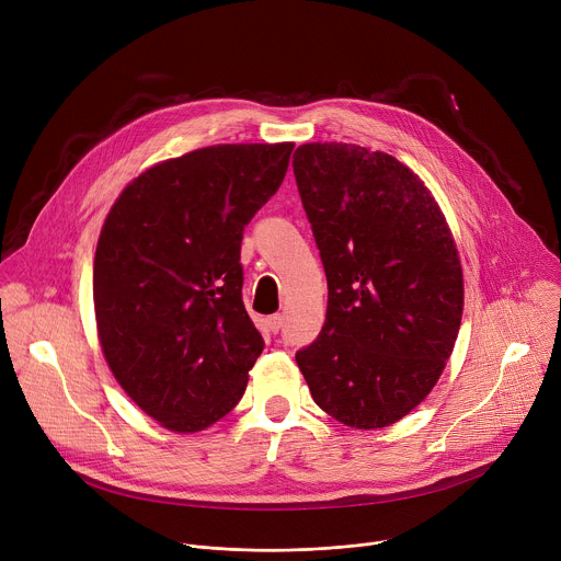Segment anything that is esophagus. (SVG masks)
Masks as SVG:
<instances>
[{
    "label": "esophagus",
    "mask_w": 561,
    "mask_h": 561,
    "mask_svg": "<svg viewBox=\"0 0 561 561\" xmlns=\"http://www.w3.org/2000/svg\"><path fill=\"white\" fill-rule=\"evenodd\" d=\"M266 324H268V331H271V333H279L282 327H284V314H271V317L266 319Z\"/></svg>",
    "instance_id": "1"
}]
</instances>
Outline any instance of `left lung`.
Masks as SVG:
<instances>
[{
    "instance_id": "left-lung-1",
    "label": "left lung",
    "mask_w": 561,
    "mask_h": 561,
    "mask_svg": "<svg viewBox=\"0 0 561 561\" xmlns=\"http://www.w3.org/2000/svg\"><path fill=\"white\" fill-rule=\"evenodd\" d=\"M293 171L329 279L322 333L295 362L324 413L386 428L453 355L463 312L453 230L420 175L383 150L301 144Z\"/></svg>"
}]
</instances>
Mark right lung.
Listing matches in <instances>:
<instances>
[{
    "mask_svg": "<svg viewBox=\"0 0 561 561\" xmlns=\"http://www.w3.org/2000/svg\"><path fill=\"white\" fill-rule=\"evenodd\" d=\"M293 146L217 144L164 159L104 219L93 264L100 346L124 392L173 433L228 415L264 351L242 301L239 251Z\"/></svg>",
    "mask_w": 561,
    "mask_h": 561,
    "instance_id": "1",
    "label": "right lung"
}]
</instances>
